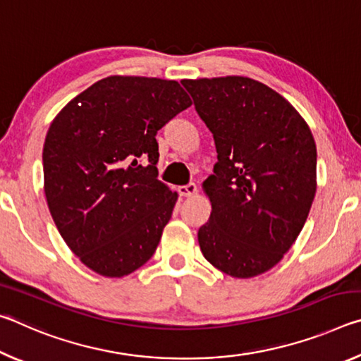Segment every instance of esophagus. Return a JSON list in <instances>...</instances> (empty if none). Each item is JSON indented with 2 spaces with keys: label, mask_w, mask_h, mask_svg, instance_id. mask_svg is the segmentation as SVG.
<instances>
[{
  "label": "esophagus",
  "mask_w": 361,
  "mask_h": 361,
  "mask_svg": "<svg viewBox=\"0 0 361 361\" xmlns=\"http://www.w3.org/2000/svg\"><path fill=\"white\" fill-rule=\"evenodd\" d=\"M178 192L183 197H192L197 192V186H195V183H188V185L178 188Z\"/></svg>",
  "instance_id": "1"
}]
</instances>
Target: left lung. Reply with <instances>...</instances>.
<instances>
[{"label": "left lung", "instance_id": "left-lung-1", "mask_svg": "<svg viewBox=\"0 0 361 361\" xmlns=\"http://www.w3.org/2000/svg\"><path fill=\"white\" fill-rule=\"evenodd\" d=\"M215 140L218 162L204 181L209 221L197 237L205 259L250 279L283 258L301 232L317 189L309 126L266 84L243 76L181 81Z\"/></svg>", "mask_w": 361, "mask_h": 361}]
</instances>
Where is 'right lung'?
Segmentation results:
<instances>
[{"label":"right lung","instance_id":"obj_1","mask_svg":"<svg viewBox=\"0 0 361 361\" xmlns=\"http://www.w3.org/2000/svg\"><path fill=\"white\" fill-rule=\"evenodd\" d=\"M191 105L176 81L109 76L52 121L42 148L47 205L94 272L129 276L154 255L178 197L157 180L156 135Z\"/></svg>","mask_w":361,"mask_h":361}]
</instances>
